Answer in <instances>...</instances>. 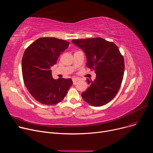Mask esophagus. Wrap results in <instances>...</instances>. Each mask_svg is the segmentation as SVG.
Wrapping results in <instances>:
<instances>
[{"mask_svg":"<svg viewBox=\"0 0 153 153\" xmlns=\"http://www.w3.org/2000/svg\"><path fill=\"white\" fill-rule=\"evenodd\" d=\"M72 80H73V83H74V84H75L76 83V82L78 80H79V79L77 78H74L72 79Z\"/></svg>","mask_w":153,"mask_h":153,"instance_id":"34e87169","label":"esophagus"}]
</instances>
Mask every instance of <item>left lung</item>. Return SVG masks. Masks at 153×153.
I'll list each match as a JSON object with an SVG mask.
<instances>
[{"mask_svg": "<svg viewBox=\"0 0 153 153\" xmlns=\"http://www.w3.org/2000/svg\"><path fill=\"white\" fill-rule=\"evenodd\" d=\"M72 43L83 50L86 66L97 75L93 82L87 78L90 86L82 93L83 99L93 106L106 105L117 94L124 75L125 62L119 48L100 37L73 40Z\"/></svg>", "mask_w": 153, "mask_h": 153, "instance_id": "left-lung-1", "label": "left lung"}]
</instances>
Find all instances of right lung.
Returning <instances> with one entry per match:
<instances>
[{"label":"right lung","instance_id":"right-lung-1","mask_svg":"<svg viewBox=\"0 0 153 153\" xmlns=\"http://www.w3.org/2000/svg\"><path fill=\"white\" fill-rule=\"evenodd\" d=\"M69 44L64 40L42 37L25 50L22 60L24 82L31 95L42 104L60 102L73 84L71 78L53 79L50 70Z\"/></svg>","mask_w":153,"mask_h":153}]
</instances>
